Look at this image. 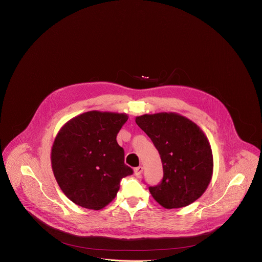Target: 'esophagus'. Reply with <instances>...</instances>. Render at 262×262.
<instances>
[{
  "label": "esophagus",
  "instance_id": "esophagus-1",
  "mask_svg": "<svg viewBox=\"0 0 262 262\" xmlns=\"http://www.w3.org/2000/svg\"><path fill=\"white\" fill-rule=\"evenodd\" d=\"M143 170H144L143 166H139V167H136V168H135V174H136L137 177H140V176L143 173Z\"/></svg>",
  "mask_w": 262,
  "mask_h": 262
}]
</instances>
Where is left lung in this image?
I'll list each match as a JSON object with an SVG mask.
<instances>
[{"label": "left lung", "instance_id": "1", "mask_svg": "<svg viewBox=\"0 0 262 262\" xmlns=\"http://www.w3.org/2000/svg\"><path fill=\"white\" fill-rule=\"evenodd\" d=\"M136 123L152 140L161 158L162 182L149 187L156 202L172 209L199 199L213 173L212 150L200 126L176 112L140 115Z\"/></svg>", "mask_w": 262, "mask_h": 262}]
</instances>
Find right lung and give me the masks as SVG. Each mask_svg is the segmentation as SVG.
<instances>
[{
  "label": "right lung",
  "mask_w": 262,
  "mask_h": 262,
  "mask_svg": "<svg viewBox=\"0 0 262 262\" xmlns=\"http://www.w3.org/2000/svg\"><path fill=\"white\" fill-rule=\"evenodd\" d=\"M125 113L88 111L68 120L51 150L54 177L65 196L83 208L100 210L117 195L122 178L133 173L116 136Z\"/></svg>",
  "instance_id": "add662e5"
}]
</instances>
